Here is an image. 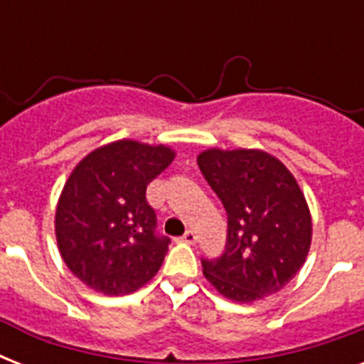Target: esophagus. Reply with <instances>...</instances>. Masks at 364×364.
Listing matches in <instances>:
<instances>
[{
  "label": "esophagus",
  "instance_id": "esophagus-1",
  "mask_svg": "<svg viewBox=\"0 0 364 364\" xmlns=\"http://www.w3.org/2000/svg\"><path fill=\"white\" fill-rule=\"evenodd\" d=\"M181 242H185V243H196V234H194L193 230H187V232H185L181 236Z\"/></svg>",
  "mask_w": 364,
  "mask_h": 364
}]
</instances>
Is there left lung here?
Instances as JSON below:
<instances>
[{
    "label": "left lung",
    "instance_id": "obj_1",
    "mask_svg": "<svg viewBox=\"0 0 364 364\" xmlns=\"http://www.w3.org/2000/svg\"><path fill=\"white\" fill-rule=\"evenodd\" d=\"M198 168L228 219L223 255L202 259L208 282L234 302L277 293L310 251L311 217L296 179L255 149H210L198 156Z\"/></svg>",
    "mask_w": 364,
    "mask_h": 364
}]
</instances>
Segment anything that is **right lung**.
Here are the masks:
<instances>
[{
	"label": "right lung",
	"mask_w": 364,
	"mask_h": 364,
	"mask_svg": "<svg viewBox=\"0 0 364 364\" xmlns=\"http://www.w3.org/2000/svg\"><path fill=\"white\" fill-rule=\"evenodd\" d=\"M173 156L164 145L121 139L71 171L56 208V240L68 268L94 291L134 293L162 266L170 238L156 232L145 194Z\"/></svg>",
	"instance_id": "obj_1"
}]
</instances>
